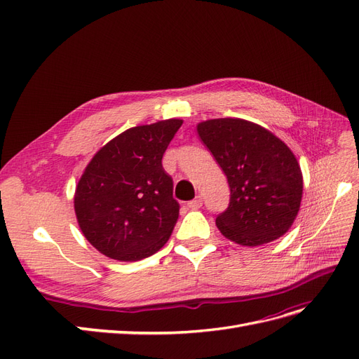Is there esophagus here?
Here are the masks:
<instances>
[{"label": "esophagus", "mask_w": 359, "mask_h": 359, "mask_svg": "<svg viewBox=\"0 0 359 359\" xmlns=\"http://www.w3.org/2000/svg\"><path fill=\"white\" fill-rule=\"evenodd\" d=\"M187 206L190 210H199L201 206H202V199H201V196H198L196 199H193V201H190L189 203H187Z\"/></svg>", "instance_id": "1"}]
</instances>
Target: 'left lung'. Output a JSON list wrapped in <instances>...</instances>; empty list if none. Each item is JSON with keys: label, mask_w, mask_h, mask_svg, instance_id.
I'll return each instance as SVG.
<instances>
[{"label": "left lung", "mask_w": 359, "mask_h": 359, "mask_svg": "<svg viewBox=\"0 0 359 359\" xmlns=\"http://www.w3.org/2000/svg\"><path fill=\"white\" fill-rule=\"evenodd\" d=\"M196 130L231 187L229 208L215 220L222 235L244 247L283 236L302 199V172L290 148L265 127L241 118L206 119Z\"/></svg>", "instance_id": "1"}]
</instances>
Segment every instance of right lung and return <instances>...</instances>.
I'll use <instances>...</instances> for the list:
<instances>
[{
    "label": "right lung",
    "mask_w": 359,
    "mask_h": 359,
    "mask_svg": "<svg viewBox=\"0 0 359 359\" xmlns=\"http://www.w3.org/2000/svg\"><path fill=\"white\" fill-rule=\"evenodd\" d=\"M182 119L126 130L86 165L74 190L79 229L95 250L119 262L157 253L177 224L180 205L161 158Z\"/></svg>",
    "instance_id": "1"
}]
</instances>
